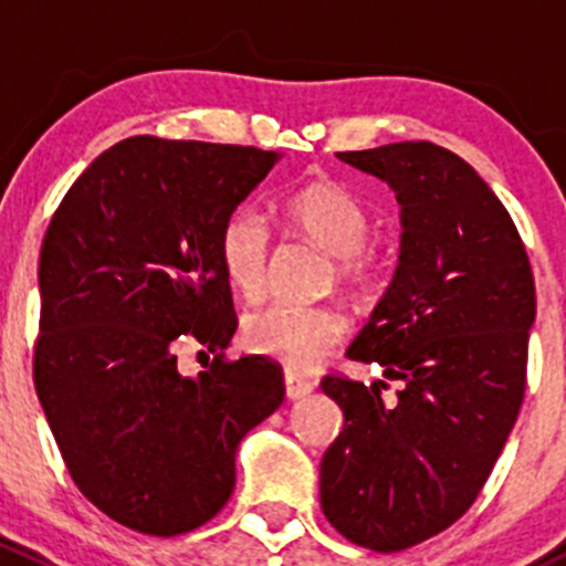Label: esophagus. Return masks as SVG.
I'll return each mask as SVG.
<instances>
[{
    "label": "esophagus",
    "mask_w": 566,
    "mask_h": 566,
    "mask_svg": "<svg viewBox=\"0 0 566 566\" xmlns=\"http://www.w3.org/2000/svg\"><path fill=\"white\" fill-rule=\"evenodd\" d=\"M312 391H315V384H312V380L301 378V375L295 373H284V394H287V399H301Z\"/></svg>",
    "instance_id": "1"
}]
</instances>
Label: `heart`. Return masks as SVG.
<instances>
[{
	"label": "heart",
	"instance_id": "b5f03b06",
	"mask_svg": "<svg viewBox=\"0 0 566 566\" xmlns=\"http://www.w3.org/2000/svg\"><path fill=\"white\" fill-rule=\"evenodd\" d=\"M295 230L336 256V279L358 284L367 279L373 219L369 210L336 182H312L287 202ZM271 227L254 205H241L227 216L219 232V260L227 282L243 298H256L265 284ZM347 319L334 306L268 304L243 319V345L251 353L287 364L290 369H317L345 342Z\"/></svg>",
	"mask_w": 566,
	"mask_h": 566
}]
</instances>
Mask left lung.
<instances>
[{"label":"left lung","instance_id":"8db88e82","mask_svg":"<svg viewBox=\"0 0 566 566\" xmlns=\"http://www.w3.org/2000/svg\"><path fill=\"white\" fill-rule=\"evenodd\" d=\"M336 158L397 193V268L347 356L399 391L323 378L345 427L319 462V506L342 536L391 553L452 526L488 482L526 391L534 273L501 199L447 147Z\"/></svg>","mask_w":566,"mask_h":566}]
</instances>
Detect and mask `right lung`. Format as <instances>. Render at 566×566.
Instances as JSON below:
<instances>
[{
    "label": "right lung",
    "mask_w": 566,
    "mask_h": 566,
    "mask_svg": "<svg viewBox=\"0 0 566 566\" xmlns=\"http://www.w3.org/2000/svg\"><path fill=\"white\" fill-rule=\"evenodd\" d=\"M282 153L130 136L56 208L38 262L35 391L76 488L153 536L208 523L235 488V449L284 399L262 356L224 361L238 328L219 260L227 216ZM220 356L199 376L174 347Z\"/></svg>",
    "instance_id": "1"
}]
</instances>
